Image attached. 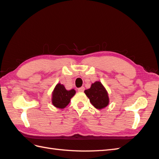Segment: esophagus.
I'll use <instances>...</instances> for the list:
<instances>
[{
	"mask_svg": "<svg viewBox=\"0 0 159 159\" xmlns=\"http://www.w3.org/2000/svg\"><path fill=\"white\" fill-rule=\"evenodd\" d=\"M84 90H85L84 87H81V88H78V91H80V92H83V91H84Z\"/></svg>",
	"mask_w": 159,
	"mask_h": 159,
	"instance_id": "1",
	"label": "esophagus"
}]
</instances>
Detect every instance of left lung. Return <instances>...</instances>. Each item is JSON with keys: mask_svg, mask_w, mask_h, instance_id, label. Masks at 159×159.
<instances>
[{"mask_svg": "<svg viewBox=\"0 0 159 159\" xmlns=\"http://www.w3.org/2000/svg\"><path fill=\"white\" fill-rule=\"evenodd\" d=\"M84 93L89 99L91 103L98 109L107 107L109 102V96L107 90L100 81L92 84L89 89H85Z\"/></svg>", "mask_w": 159, "mask_h": 159, "instance_id": "1", "label": "left lung"}]
</instances>
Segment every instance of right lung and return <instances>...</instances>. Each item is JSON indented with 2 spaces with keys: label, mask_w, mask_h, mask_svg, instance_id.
<instances>
[{
  "label": "right lung",
  "mask_w": 159,
  "mask_h": 159,
  "mask_svg": "<svg viewBox=\"0 0 159 159\" xmlns=\"http://www.w3.org/2000/svg\"><path fill=\"white\" fill-rule=\"evenodd\" d=\"M75 94V89L66 90L64 85L60 83L57 84L52 93V104L57 108H65L69 104L71 98Z\"/></svg>",
  "instance_id": "1"
}]
</instances>
